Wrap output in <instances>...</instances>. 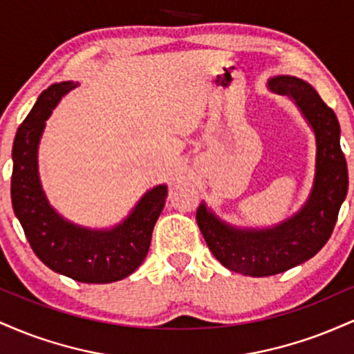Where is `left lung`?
<instances>
[{
    "mask_svg": "<svg viewBox=\"0 0 354 354\" xmlns=\"http://www.w3.org/2000/svg\"><path fill=\"white\" fill-rule=\"evenodd\" d=\"M268 88L288 96L306 118L316 138V173L301 209L271 228H236L201 203L196 221L206 245L223 266L246 276H273L308 261L326 245L348 193V166L339 145L335 111L306 81L276 76Z\"/></svg>",
    "mask_w": 354,
    "mask_h": 354,
    "instance_id": "obj_1",
    "label": "left lung"
}]
</instances>
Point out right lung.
Returning <instances> with one entry per match:
<instances>
[{"label": "right lung", "mask_w": 354, "mask_h": 354, "mask_svg": "<svg viewBox=\"0 0 354 354\" xmlns=\"http://www.w3.org/2000/svg\"><path fill=\"white\" fill-rule=\"evenodd\" d=\"M76 86L63 81L44 89L19 124L13 143L11 201L31 250L50 270L81 283L120 281L145 261L168 188L160 185L145 193L129 216L111 230L83 228L56 213L39 181L38 146L53 109Z\"/></svg>", "instance_id": "obj_1"}]
</instances>
